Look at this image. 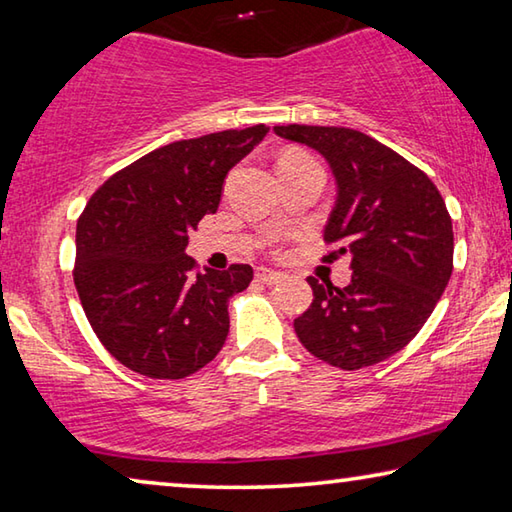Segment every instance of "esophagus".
Returning <instances> with one entry per match:
<instances>
[{
  "instance_id": "34e87169",
  "label": "esophagus",
  "mask_w": 512,
  "mask_h": 512,
  "mask_svg": "<svg viewBox=\"0 0 512 512\" xmlns=\"http://www.w3.org/2000/svg\"><path fill=\"white\" fill-rule=\"evenodd\" d=\"M255 277H257V282H262V284H277V282L284 280L282 273L271 271V268H259Z\"/></svg>"
}]
</instances>
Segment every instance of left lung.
Masks as SVG:
<instances>
[{"label": "left lung", "instance_id": "1", "mask_svg": "<svg viewBox=\"0 0 512 512\" xmlns=\"http://www.w3.org/2000/svg\"><path fill=\"white\" fill-rule=\"evenodd\" d=\"M273 131L325 155L339 196L323 262L352 257L348 287L307 277L314 300L293 329L329 366H375L420 332L443 296L454 271L452 216L427 173L366 133L305 124Z\"/></svg>", "mask_w": 512, "mask_h": 512}]
</instances>
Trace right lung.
Segmentation results:
<instances>
[{"label":"right lung","instance_id":"right-lung-1","mask_svg":"<svg viewBox=\"0 0 512 512\" xmlns=\"http://www.w3.org/2000/svg\"><path fill=\"white\" fill-rule=\"evenodd\" d=\"M264 124L171 142L103 183L76 221L74 284L112 357L151 379L207 366L230 329L228 300L253 280L248 264L198 271L187 232L214 214L235 164Z\"/></svg>","mask_w":512,"mask_h":512}]
</instances>
